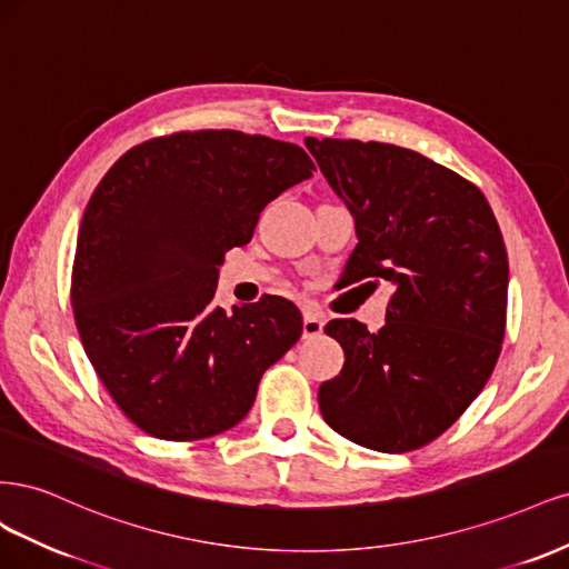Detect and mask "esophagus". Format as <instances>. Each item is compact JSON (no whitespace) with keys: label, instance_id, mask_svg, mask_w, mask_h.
Segmentation results:
<instances>
[{"label":"esophagus","instance_id":"obj_1","mask_svg":"<svg viewBox=\"0 0 569 569\" xmlns=\"http://www.w3.org/2000/svg\"><path fill=\"white\" fill-rule=\"evenodd\" d=\"M323 333V321L317 315V311L307 309L305 311V321H302V336L305 338H319Z\"/></svg>","mask_w":569,"mask_h":569}]
</instances>
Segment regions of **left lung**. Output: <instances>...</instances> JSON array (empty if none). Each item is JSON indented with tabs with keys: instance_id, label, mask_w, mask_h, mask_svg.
<instances>
[{
	"instance_id": "obj_1",
	"label": "left lung",
	"mask_w": 569,
	"mask_h": 569,
	"mask_svg": "<svg viewBox=\"0 0 569 569\" xmlns=\"http://www.w3.org/2000/svg\"><path fill=\"white\" fill-rule=\"evenodd\" d=\"M355 214L359 243L342 286H395L378 333L336 319L345 352L319 409L366 449L405 453L447 432L482 392L501 355L508 305L506 243L485 193L395 143L305 139Z\"/></svg>"
}]
</instances>
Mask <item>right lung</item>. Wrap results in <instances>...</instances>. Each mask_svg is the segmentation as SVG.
I'll list each match as a JSON object with an SVG mask.
<instances>
[{"instance_id": "right-lung-1", "label": "right lung", "mask_w": 569, "mask_h": 569, "mask_svg": "<svg viewBox=\"0 0 569 569\" xmlns=\"http://www.w3.org/2000/svg\"><path fill=\"white\" fill-rule=\"evenodd\" d=\"M311 170L296 143L196 130L132 146L99 181L70 302L97 376L143 432L196 442L241 423L262 373L300 340L283 298L231 311L212 298L224 252Z\"/></svg>"}]
</instances>
